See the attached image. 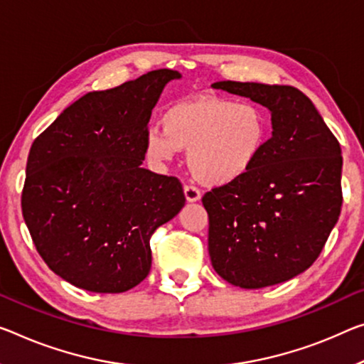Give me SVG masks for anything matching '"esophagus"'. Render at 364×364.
Returning <instances> with one entry per match:
<instances>
[{
    "mask_svg": "<svg viewBox=\"0 0 364 364\" xmlns=\"http://www.w3.org/2000/svg\"><path fill=\"white\" fill-rule=\"evenodd\" d=\"M183 193H186V198L190 203H193V201H198L201 198V193L197 187L193 186H186L183 187Z\"/></svg>",
    "mask_w": 364,
    "mask_h": 364,
    "instance_id": "obj_1",
    "label": "esophagus"
}]
</instances>
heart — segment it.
<instances>
[{
    "label": "heart",
    "mask_w": 364,
    "mask_h": 364,
    "mask_svg": "<svg viewBox=\"0 0 364 364\" xmlns=\"http://www.w3.org/2000/svg\"><path fill=\"white\" fill-rule=\"evenodd\" d=\"M163 127H151L144 151L154 164L176 161L188 149V166L206 186H229L257 164L267 146L270 119L255 102L210 97L171 105Z\"/></svg>",
    "instance_id": "obj_1"
}]
</instances>
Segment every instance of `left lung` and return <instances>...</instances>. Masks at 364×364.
I'll list each match as a JSON object with an SVG mask.
<instances>
[{
  "label": "left lung",
  "instance_id": "8db88e82",
  "mask_svg": "<svg viewBox=\"0 0 364 364\" xmlns=\"http://www.w3.org/2000/svg\"><path fill=\"white\" fill-rule=\"evenodd\" d=\"M272 114V138L240 181L201 198L208 252L228 283L259 289L306 272L342 208V149L311 99L293 86L218 81Z\"/></svg>",
  "mask_w": 364,
  "mask_h": 364
}]
</instances>
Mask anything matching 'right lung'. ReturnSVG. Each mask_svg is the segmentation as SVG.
Instances as JSON below:
<instances>
[{
  "instance_id": "obj_1",
  "label": "right lung",
  "mask_w": 364,
  "mask_h": 364,
  "mask_svg": "<svg viewBox=\"0 0 364 364\" xmlns=\"http://www.w3.org/2000/svg\"><path fill=\"white\" fill-rule=\"evenodd\" d=\"M174 70L77 99L33 141L22 216L52 272L92 293H124L151 268L149 237L186 205L176 177L141 167L151 112Z\"/></svg>"
}]
</instances>
